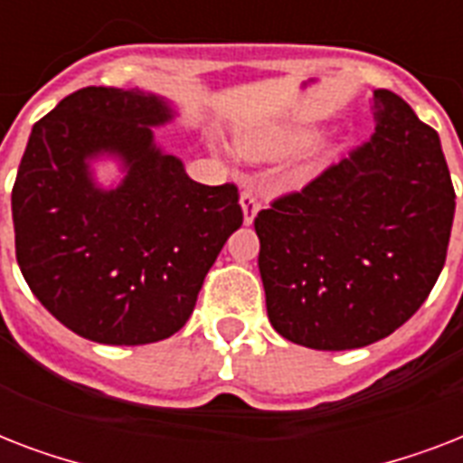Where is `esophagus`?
Listing matches in <instances>:
<instances>
[{"label": "esophagus", "instance_id": "esophagus-1", "mask_svg": "<svg viewBox=\"0 0 463 463\" xmlns=\"http://www.w3.org/2000/svg\"><path fill=\"white\" fill-rule=\"evenodd\" d=\"M240 203H242L245 223H252L254 216H257V211H260V194H257V189H252V187L242 189V194H240Z\"/></svg>", "mask_w": 463, "mask_h": 463}]
</instances>
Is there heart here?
Returning a JSON list of instances; mask_svg holds the SVG:
<instances>
[{
	"mask_svg": "<svg viewBox=\"0 0 463 463\" xmlns=\"http://www.w3.org/2000/svg\"><path fill=\"white\" fill-rule=\"evenodd\" d=\"M307 129L298 125H264L250 127L238 134L240 151L250 158H276L293 151L307 139ZM309 173V165H298L290 177L293 180H305Z\"/></svg>",
	"mask_w": 463,
	"mask_h": 463,
	"instance_id": "heart-1",
	"label": "heart"
}]
</instances>
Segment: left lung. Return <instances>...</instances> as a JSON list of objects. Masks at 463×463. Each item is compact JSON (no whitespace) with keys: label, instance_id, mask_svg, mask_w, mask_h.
Instances as JSON below:
<instances>
[{"label":"left lung","instance_id":"left-lung-1","mask_svg":"<svg viewBox=\"0 0 463 463\" xmlns=\"http://www.w3.org/2000/svg\"><path fill=\"white\" fill-rule=\"evenodd\" d=\"M374 134L254 218L269 322L315 351L389 336L445 267L454 187L438 132L387 89Z\"/></svg>","mask_w":463,"mask_h":463}]
</instances>
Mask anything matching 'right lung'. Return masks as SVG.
<instances>
[{"label":"right lung","mask_w":463,"mask_h":463,"mask_svg":"<svg viewBox=\"0 0 463 463\" xmlns=\"http://www.w3.org/2000/svg\"><path fill=\"white\" fill-rule=\"evenodd\" d=\"M173 110L144 90L89 86L38 119L11 189L16 261L33 296L79 336L141 345L180 331L242 225L238 187H209L163 154ZM118 155L123 184H92L88 158Z\"/></svg>","instance_id":"obj_1"}]
</instances>
